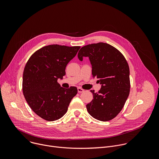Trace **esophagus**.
Listing matches in <instances>:
<instances>
[{"label":"esophagus","instance_id":"34e87169","mask_svg":"<svg viewBox=\"0 0 159 159\" xmlns=\"http://www.w3.org/2000/svg\"><path fill=\"white\" fill-rule=\"evenodd\" d=\"M77 90H78V93H82L84 92V90L80 88V87H78V88H77Z\"/></svg>","mask_w":159,"mask_h":159}]
</instances>
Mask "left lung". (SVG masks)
I'll return each mask as SVG.
<instances>
[{
    "label": "left lung",
    "mask_w": 159,
    "mask_h": 159,
    "mask_svg": "<svg viewBox=\"0 0 159 159\" xmlns=\"http://www.w3.org/2000/svg\"><path fill=\"white\" fill-rule=\"evenodd\" d=\"M89 57L93 78L101 85L98 93L91 90L93 101L86 105L88 112L95 119L107 121L115 118L123 109L129 94L128 64L122 53L105 43L89 44L82 47L78 58Z\"/></svg>",
    "instance_id": "8db88e82"
}]
</instances>
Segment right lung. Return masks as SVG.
<instances>
[{"label":"right lung","mask_w":159,"mask_h":159,"mask_svg":"<svg viewBox=\"0 0 159 159\" xmlns=\"http://www.w3.org/2000/svg\"><path fill=\"white\" fill-rule=\"evenodd\" d=\"M80 47L50 44L35 52L25 67L22 92L28 105L41 118L53 121L68 110L77 89L61 87L57 82L65 75V68Z\"/></svg>","instance_id":"add662e5"}]
</instances>
